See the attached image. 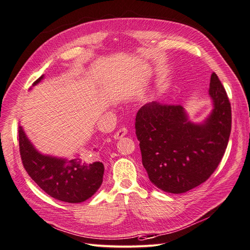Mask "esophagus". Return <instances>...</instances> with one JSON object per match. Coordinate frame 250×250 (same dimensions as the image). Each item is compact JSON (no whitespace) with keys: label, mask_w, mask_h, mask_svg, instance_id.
Masks as SVG:
<instances>
[{"label":"esophagus","mask_w":250,"mask_h":250,"mask_svg":"<svg viewBox=\"0 0 250 250\" xmlns=\"http://www.w3.org/2000/svg\"><path fill=\"white\" fill-rule=\"evenodd\" d=\"M127 134V128L126 127H122V128H119V130L113 135V138L114 139H122V138L124 137V136H125Z\"/></svg>","instance_id":"obj_1"}]
</instances>
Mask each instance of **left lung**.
Listing matches in <instances>:
<instances>
[{
	"instance_id": "1",
	"label": "left lung",
	"mask_w": 250,
	"mask_h": 250,
	"mask_svg": "<svg viewBox=\"0 0 250 250\" xmlns=\"http://www.w3.org/2000/svg\"><path fill=\"white\" fill-rule=\"evenodd\" d=\"M209 96L213 109L196 124L182 106L151 102L136 116L142 164L156 188L171 193L187 192L205 182L215 171L227 149L232 127V110L226 89L215 73Z\"/></svg>"
}]
</instances>
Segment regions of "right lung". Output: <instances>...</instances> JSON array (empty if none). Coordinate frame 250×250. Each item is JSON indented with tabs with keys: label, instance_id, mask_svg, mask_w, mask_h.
Returning <instances> with one entry per match:
<instances>
[{
	"label": "right lung",
	"instance_id": "1",
	"mask_svg": "<svg viewBox=\"0 0 250 250\" xmlns=\"http://www.w3.org/2000/svg\"><path fill=\"white\" fill-rule=\"evenodd\" d=\"M44 78L37 79L33 86ZM20 151L22 165L42 190L55 200L66 203H81L94 196L103 182L104 165L95 159L72 160L43 154L25 135L21 125H18ZM96 150V149H95Z\"/></svg>",
	"mask_w": 250,
	"mask_h": 250
}]
</instances>
